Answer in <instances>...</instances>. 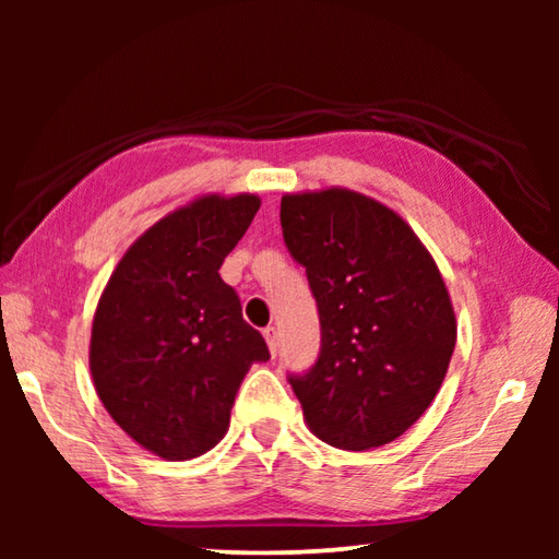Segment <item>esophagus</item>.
Here are the masks:
<instances>
[{
	"label": "esophagus",
	"mask_w": 559,
	"mask_h": 559,
	"mask_svg": "<svg viewBox=\"0 0 559 559\" xmlns=\"http://www.w3.org/2000/svg\"><path fill=\"white\" fill-rule=\"evenodd\" d=\"M263 337H266V345L271 349V355H276L278 353V330L266 328V330H263Z\"/></svg>",
	"instance_id": "34e87169"
}]
</instances>
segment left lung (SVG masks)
<instances>
[{"mask_svg":"<svg viewBox=\"0 0 559 559\" xmlns=\"http://www.w3.org/2000/svg\"><path fill=\"white\" fill-rule=\"evenodd\" d=\"M281 226L323 335L313 370L288 377L302 419L335 449L384 447L429 409L456 345L437 261L400 214L355 189L283 194Z\"/></svg>","mask_w":559,"mask_h":559,"instance_id":"8db88e82","label":"left lung"}]
</instances>
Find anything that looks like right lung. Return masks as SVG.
Instances as JSON below:
<instances>
[{"label": "right lung", "mask_w": 559, "mask_h": 559, "mask_svg": "<svg viewBox=\"0 0 559 559\" xmlns=\"http://www.w3.org/2000/svg\"><path fill=\"white\" fill-rule=\"evenodd\" d=\"M259 206L246 192L177 206L138 236L100 293L93 384L112 421L159 459L214 449L229 431L243 374L271 357L219 276Z\"/></svg>", "instance_id": "right-lung-1"}]
</instances>
